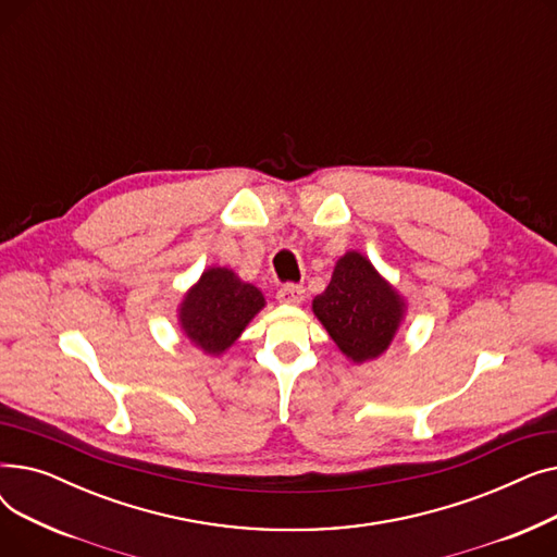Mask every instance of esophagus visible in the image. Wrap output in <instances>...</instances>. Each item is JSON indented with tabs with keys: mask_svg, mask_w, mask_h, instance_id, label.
<instances>
[{
	"mask_svg": "<svg viewBox=\"0 0 557 557\" xmlns=\"http://www.w3.org/2000/svg\"><path fill=\"white\" fill-rule=\"evenodd\" d=\"M277 300L286 302V305H302L305 288L300 284H286L277 290Z\"/></svg>",
	"mask_w": 557,
	"mask_h": 557,
	"instance_id": "esophagus-1",
	"label": "esophagus"
}]
</instances>
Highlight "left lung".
I'll return each instance as SVG.
<instances>
[{
  "label": "left lung",
  "mask_w": 557,
  "mask_h": 557,
  "mask_svg": "<svg viewBox=\"0 0 557 557\" xmlns=\"http://www.w3.org/2000/svg\"><path fill=\"white\" fill-rule=\"evenodd\" d=\"M336 347L357 366L382 357L406 320L408 302L359 250L338 257L332 280L311 302Z\"/></svg>",
  "instance_id": "8db88e82"
}]
</instances>
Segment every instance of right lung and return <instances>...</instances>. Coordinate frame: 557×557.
Returning <instances> with one entry per match:
<instances>
[{"instance_id": "add662e5", "label": "right lung", "mask_w": 557, "mask_h": 557, "mask_svg": "<svg viewBox=\"0 0 557 557\" xmlns=\"http://www.w3.org/2000/svg\"><path fill=\"white\" fill-rule=\"evenodd\" d=\"M267 307L261 290L227 267H208L185 290L178 327L202 355L221 359Z\"/></svg>"}]
</instances>
